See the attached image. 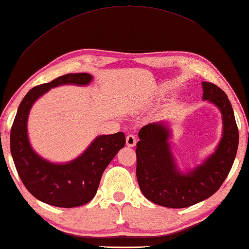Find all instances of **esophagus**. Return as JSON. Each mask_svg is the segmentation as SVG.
Wrapping results in <instances>:
<instances>
[{
  "instance_id": "34e87169",
  "label": "esophagus",
  "mask_w": 249,
  "mask_h": 249,
  "mask_svg": "<svg viewBox=\"0 0 249 249\" xmlns=\"http://www.w3.org/2000/svg\"><path fill=\"white\" fill-rule=\"evenodd\" d=\"M125 144H126V146H128V147H133V146L136 144V139H135V136H134V135H132V134H130V135L126 136V139H125Z\"/></svg>"
}]
</instances>
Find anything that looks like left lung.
<instances>
[{
    "label": "left lung",
    "mask_w": 249,
    "mask_h": 249,
    "mask_svg": "<svg viewBox=\"0 0 249 249\" xmlns=\"http://www.w3.org/2000/svg\"><path fill=\"white\" fill-rule=\"evenodd\" d=\"M204 101L220 110L222 134L214 153L192 170L181 171L171 150V129L162 120L144 125L136 144V178L149 201L171 209L196 204L220 188L234 162L238 130L227 94L212 83H202Z\"/></svg>",
    "instance_id": "left-lung-1"
}]
</instances>
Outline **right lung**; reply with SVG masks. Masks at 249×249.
I'll use <instances>...</instances> for the list:
<instances>
[{
    "instance_id": "add662e5",
    "label": "right lung",
    "mask_w": 249,
    "mask_h": 249,
    "mask_svg": "<svg viewBox=\"0 0 249 249\" xmlns=\"http://www.w3.org/2000/svg\"><path fill=\"white\" fill-rule=\"evenodd\" d=\"M88 73L67 74L32 88L20 103L11 131V153L15 166L30 194L46 204L58 207L84 205L94 197L104 170L124 147L123 132L99 135L77 158L54 163L36 154L28 136V118L36 100L63 85L87 86L92 82Z\"/></svg>"
}]
</instances>
